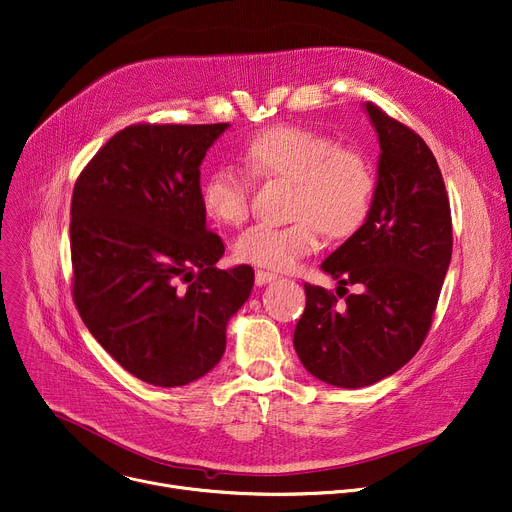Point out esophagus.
Here are the masks:
<instances>
[{
	"label": "esophagus",
	"mask_w": 512,
	"mask_h": 512,
	"mask_svg": "<svg viewBox=\"0 0 512 512\" xmlns=\"http://www.w3.org/2000/svg\"><path fill=\"white\" fill-rule=\"evenodd\" d=\"M273 280H277L275 273L263 271V269H257V271H255V284H257V286H265V284H269V282H273Z\"/></svg>",
	"instance_id": "34e87169"
}]
</instances>
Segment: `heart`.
I'll use <instances>...</instances> for the list:
<instances>
[{"instance_id": "b5f03b06", "label": "heart", "mask_w": 512, "mask_h": 512, "mask_svg": "<svg viewBox=\"0 0 512 512\" xmlns=\"http://www.w3.org/2000/svg\"><path fill=\"white\" fill-rule=\"evenodd\" d=\"M253 173L294 185L286 226L255 224L235 241V257L257 267L286 271L320 245V230L349 239L365 224L376 192L369 161L335 138L300 126H271L245 149ZM251 179L235 167L216 169L204 183L202 202L210 218L237 226L251 210Z\"/></svg>"}]
</instances>
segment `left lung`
<instances>
[{"label": "left lung", "mask_w": 512, "mask_h": 512, "mask_svg": "<svg viewBox=\"0 0 512 512\" xmlns=\"http://www.w3.org/2000/svg\"><path fill=\"white\" fill-rule=\"evenodd\" d=\"M380 161L365 224L322 261V271L359 295L304 284L294 331L302 365L339 388L376 384L421 349L451 261V208L435 155L414 130L367 102ZM344 294L341 295L340 292Z\"/></svg>", "instance_id": "1"}]
</instances>
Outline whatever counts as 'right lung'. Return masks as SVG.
<instances>
[{
  "mask_svg": "<svg viewBox=\"0 0 512 512\" xmlns=\"http://www.w3.org/2000/svg\"><path fill=\"white\" fill-rule=\"evenodd\" d=\"M228 124H134L75 181L73 300L89 333L138 380L185 386L220 361L249 298V265L218 269L200 165Z\"/></svg>",
  "mask_w": 512,
  "mask_h": 512,
  "instance_id": "1",
  "label": "right lung"
}]
</instances>
